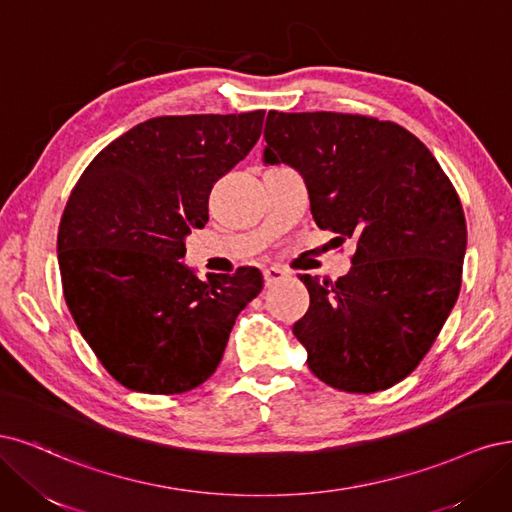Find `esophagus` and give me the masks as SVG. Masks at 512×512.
<instances>
[{
	"instance_id": "34e87169",
	"label": "esophagus",
	"mask_w": 512,
	"mask_h": 512,
	"mask_svg": "<svg viewBox=\"0 0 512 512\" xmlns=\"http://www.w3.org/2000/svg\"><path fill=\"white\" fill-rule=\"evenodd\" d=\"M285 276H287V272H285L283 268L270 266V268L263 270V283H266V285H274V283H278L280 278H285Z\"/></svg>"
}]
</instances>
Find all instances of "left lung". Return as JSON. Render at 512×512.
<instances>
[{
  "instance_id": "8db88e82",
  "label": "left lung",
  "mask_w": 512,
  "mask_h": 512,
  "mask_svg": "<svg viewBox=\"0 0 512 512\" xmlns=\"http://www.w3.org/2000/svg\"><path fill=\"white\" fill-rule=\"evenodd\" d=\"M263 163L304 178L312 219L355 238L336 283L300 276L310 293L293 334L306 364L340 391L393 387L419 366L461 287L466 217L427 146L391 121L340 112H276Z\"/></svg>"
}]
</instances>
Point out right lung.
<instances>
[{"instance_id": "add662e5", "label": "right lung", "mask_w": 512, "mask_h": 512, "mask_svg": "<svg viewBox=\"0 0 512 512\" xmlns=\"http://www.w3.org/2000/svg\"><path fill=\"white\" fill-rule=\"evenodd\" d=\"M263 110L148 119L82 172L61 217L57 259L82 338L121 385L183 393L217 370L261 272L206 274L183 263L208 223L212 185L249 155Z\"/></svg>"}]
</instances>
